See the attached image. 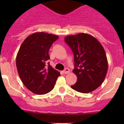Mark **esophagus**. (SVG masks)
<instances>
[{
    "label": "esophagus",
    "instance_id": "1",
    "mask_svg": "<svg viewBox=\"0 0 124 124\" xmlns=\"http://www.w3.org/2000/svg\"><path fill=\"white\" fill-rule=\"evenodd\" d=\"M70 71L69 68H66L65 69V70L63 71V73H64V74H68V73H69Z\"/></svg>",
    "mask_w": 124,
    "mask_h": 124
}]
</instances>
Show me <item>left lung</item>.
<instances>
[{
    "label": "left lung",
    "instance_id": "left-lung-1",
    "mask_svg": "<svg viewBox=\"0 0 124 124\" xmlns=\"http://www.w3.org/2000/svg\"><path fill=\"white\" fill-rule=\"evenodd\" d=\"M65 41L73 52L72 72L77 77L71 88L81 93L92 92L101 85L108 70L103 47L95 38L84 33L67 36Z\"/></svg>",
    "mask_w": 124,
    "mask_h": 124
}]
</instances>
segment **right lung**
Wrapping results in <instances>:
<instances>
[{
    "label": "right lung",
    "instance_id": "add662e5",
    "mask_svg": "<svg viewBox=\"0 0 124 124\" xmlns=\"http://www.w3.org/2000/svg\"><path fill=\"white\" fill-rule=\"evenodd\" d=\"M58 38L54 35L36 32L25 39L20 47L16 57L18 74L24 85L35 94L50 92L61 75L47 62L50 48Z\"/></svg>",
    "mask_w": 124,
    "mask_h": 124
}]
</instances>
